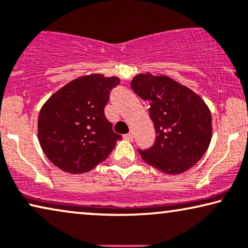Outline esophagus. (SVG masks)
Segmentation results:
<instances>
[{"mask_svg":"<svg viewBox=\"0 0 248 248\" xmlns=\"http://www.w3.org/2000/svg\"><path fill=\"white\" fill-rule=\"evenodd\" d=\"M124 138L127 139V140H132V139H134V134H132V132H128V134H125L124 136Z\"/></svg>","mask_w":248,"mask_h":248,"instance_id":"34e87169","label":"esophagus"}]
</instances>
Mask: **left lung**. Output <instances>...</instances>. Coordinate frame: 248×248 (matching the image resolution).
<instances>
[{
  "instance_id": "obj_1",
  "label": "left lung",
  "mask_w": 248,
  "mask_h": 248,
  "mask_svg": "<svg viewBox=\"0 0 248 248\" xmlns=\"http://www.w3.org/2000/svg\"><path fill=\"white\" fill-rule=\"evenodd\" d=\"M131 89L151 103L149 117L156 140L138 151L148 165L176 175L195 165L207 152L212 136L211 112L203 100L166 75H136Z\"/></svg>"
}]
</instances>
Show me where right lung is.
<instances>
[{
  "instance_id": "1",
  "label": "right lung",
  "mask_w": 248,
  "mask_h": 248,
  "mask_svg": "<svg viewBox=\"0 0 248 248\" xmlns=\"http://www.w3.org/2000/svg\"><path fill=\"white\" fill-rule=\"evenodd\" d=\"M119 78L90 74L55 92L41 107L38 139L47 158L64 172L86 173L106 159L121 139L104 116Z\"/></svg>"
}]
</instances>
